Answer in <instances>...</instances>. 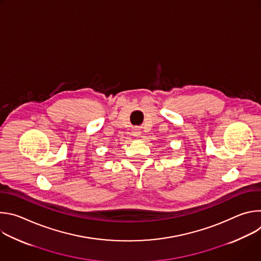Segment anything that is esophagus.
Here are the masks:
<instances>
[{
	"label": "esophagus",
	"instance_id": "34e87169",
	"mask_svg": "<svg viewBox=\"0 0 261 261\" xmlns=\"http://www.w3.org/2000/svg\"><path fill=\"white\" fill-rule=\"evenodd\" d=\"M140 133H141V132H140V130H139L138 128H134L133 131H132V134H133L134 136H139Z\"/></svg>",
	"mask_w": 261,
	"mask_h": 261
}]
</instances>
